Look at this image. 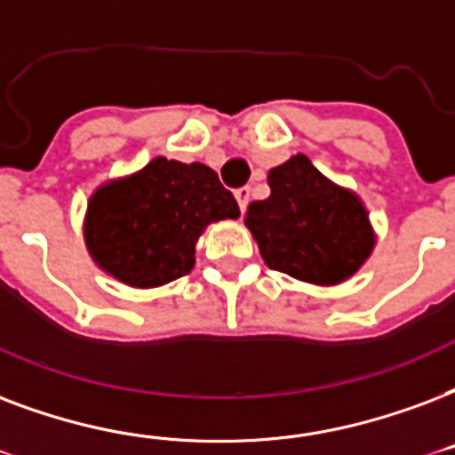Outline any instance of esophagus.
<instances>
[{"mask_svg":"<svg viewBox=\"0 0 455 455\" xmlns=\"http://www.w3.org/2000/svg\"><path fill=\"white\" fill-rule=\"evenodd\" d=\"M251 196L252 190L245 186V188H238L235 190V200H238V207H241V212H245V207H248V203H251Z\"/></svg>","mask_w":455,"mask_h":455,"instance_id":"34e87169","label":"esophagus"}]
</instances>
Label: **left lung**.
I'll use <instances>...</instances> for the list:
<instances>
[{
	"mask_svg": "<svg viewBox=\"0 0 455 455\" xmlns=\"http://www.w3.org/2000/svg\"><path fill=\"white\" fill-rule=\"evenodd\" d=\"M267 183L269 197L252 203L243 221L269 269L336 286L370 259L377 234L355 190L327 179L300 152L269 169Z\"/></svg>",
	"mask_w": 455,
	"mask_h": 455,
	"instance_id": "8db88e82",
	"label": "left lung"
}]
</instances>
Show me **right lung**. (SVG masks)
I'll return each mask as SVG.
<instances>
[{"label": "right lung", "instance_id": "obj_1", "mask_svg": "<svg viewBox=\"0 0 455 455\" xmlns=\"http://www.w3.org/2000/svg\"><path fill=\"white\" fill-rule=\"evenodd\" d=\"M238 217V203L210 166L155 157L92 190L83 238L104 274L131 289H157L196 267L204 228Z\"/></svg>", "mask_w": 455, "mask_h": 455}]
</instances>
